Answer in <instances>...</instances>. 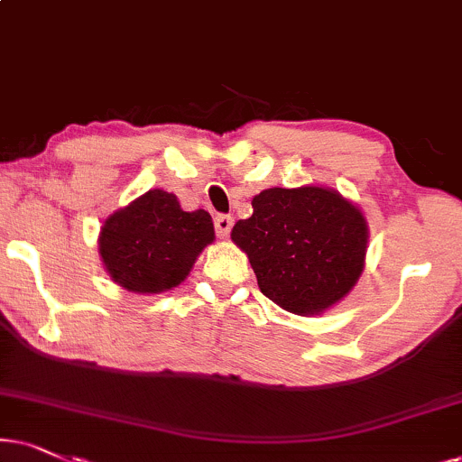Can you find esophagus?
<instances>
[{
	"mask_svg": "<svg viewBox=\"0 0 462 462\" xmlns=\"http://www.w3.org/2000/svg\"><path fill=\"white\" fill-rule=\"evenodd\" d=\"M214 226H216V236H218L220 240H225V237H229V233H231L233 218L229 214H218L214 218Z\"/></svg>",
	"mask_w": 462,
	"mask_h": 462,
	"instance_id": "34e87169",
	"label": "esophagus"
}]
</instances>
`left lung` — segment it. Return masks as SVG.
<instances>
[{
  "label": "left lung",
  "mask_w": 462,
  "mask_h": 462,
  "mask_svg": "<svg viewBox=\"0 0 462 462\" xmlns=\"http://www.w3.org/2000/svg\"><path fill=\"white\" fill-rule=\"evenodd\" d=\"M231 240L248 254L261 293L295 315H319L357 282L366 220L338 192L319 186L270 188L253 199Z\"/></svg>",
  "instance_id": "left-lung-1"
}]
</instances>
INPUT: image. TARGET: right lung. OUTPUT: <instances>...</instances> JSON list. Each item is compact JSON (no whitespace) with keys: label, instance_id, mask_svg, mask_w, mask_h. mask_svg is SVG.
<instances>
[{"label":"right lung","instance_id":"right-lung-1","mask_svg":"<svg viewBox=\"0 0 462 462\" xmlns=\"http://www.w3.org/2000/svg\"><path fill=\"white\" fill-rule=\"evenodd\" d=\"M212 242V216L205 209L184 212L175 195L150 190L105 220L98 246L117 284L134 293H161L178 287Z\"/></svg>","mask_w":462,"mask_h":462}]
</instances>
